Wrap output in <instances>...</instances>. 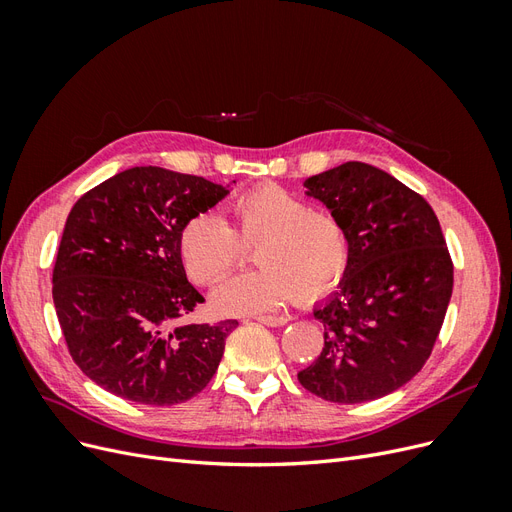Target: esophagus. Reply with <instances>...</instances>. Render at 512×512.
<instances>
[{"instance_id":"34e87169","label":"esophagus","mask_w":512,"mask_h":512,"mask_svg":"<svg viewBox=\"0 0 512 512\" xmlns=\"http://www.w3.org/2000/svg\"><path fill=\"white\" fill-rule=\"evenodd\" d=\"M254 320L267 324V327H284V324L290 320L288 316H254Z\"/></svg>"}]
</instances>
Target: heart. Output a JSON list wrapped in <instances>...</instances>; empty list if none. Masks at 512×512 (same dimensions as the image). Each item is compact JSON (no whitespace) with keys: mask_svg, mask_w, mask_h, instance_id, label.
Wrapping results in <instances>:
<instances>
[{"mask_svg":"<svg viewBox=\"0 0 512 512\" xmlns=\"http://www.w3.org/2000/svg\"><path fill=\"white\" fill-rule=\"evenodd\" d=\"M228 226L220 215L196 213L179 235L190 280L203 286L241 267L256 247V271L230 277L213 292L220 314H258L297 297L314 305L342 286L352 262V241L337 215L312 209L277 183H262L230 200Z\"/></svg>","mask_w":512,"mask_h":512,"instance_id":"heart-1","label":"heart"}]
</instances>
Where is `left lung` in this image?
Instances as JSON below:
<instances>
[{
	"label": "left lung",
	"instance_id": "left-lung-1",
	"mask_svg": "<svg viewBox=\"0 0 512 512\" xmlns=\"http://www.w3.org/2000/svg\"><path fill=\"white\" fill-rule=\"evenodd\" d=\"M305 188L346 224L352 262L314 312L324 346L299 382L333 404H363L427 363L451 301L453 260L427 200L376 166L346 162Z\"/></svg>",
	"mask_w": 512,
	"mask_h": 512
}]
</instances>
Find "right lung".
<instances>
[{
	"label": "right lung",
	"mask_w": 512,
	"mask_h": 512,
	"mask_svg": "<svg viewBox=\"0 0 512 512\" xmlns=\"http://www.w3.org/2000/svg\"><path fill=\"white\" fill-rule=\"evenodd\" d=\"M228 194L222 185L134 166L72 207L53 269V303L68 352L121 399L175 406L205 389L237 320L179 324L203 303L185 277L181 228Z\"/></svg>",
	"instance_id": "obj_1"
}]
</instances>
